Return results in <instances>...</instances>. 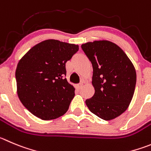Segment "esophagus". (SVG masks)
I'll use <instances>...</instances> for the list:
<instances>
[{
    "label": "esophagus",
    "mask_w": 151,
    "mask_h": 151,
    "mask_svg": "<svg viewBox=\"0 0 151 151\" xmlns=\"http://www.w3.org/2000/svg\"><path fill=\"white\" fill-rule=\"evenodd\" d=\"M83 85V83H80L77 84V88H79V89H80V88H82Z\"/></svg>",
    "instance_id": "34e87169"
}]
</instances>
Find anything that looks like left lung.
Returning <instances> with one entry per match:
<instances>
[{
  "mask_svg": "<svg viewBox=\"0 0 151 151\" xmlns=\"http://www.w3.org/2000/svg\"><path fill=\"white\" fill-rule=\"evenodd\" d=\"M93 67L95 95L86 101L92 113L105 121L126 111L134 94L136 73L120 47L109 41H95L81 45Z\"/></svg>",
  "mask_w": 151,
  "mask_h": 151,
  "instance_id": "8db88e82",
  "label": "left lung"
}]
</instances>
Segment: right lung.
<instances>
[{
	"instance_id": "obj_1",
	"label": "right lung",
	"mask_w": 151,
	"mask_h": 151,
	"mask_svg": "<svg viewBox=\"0 0 151 151\" xmlns=\"http://www.w3.org/2000/svg\"><path fill=\"white\" fill-rule=\"evenodd\" d=\"M78 50L74 44L48 39L32 47L18 62V98L35 116L51 120L68 111L75 93L65 78V63Z\"/></svg>"
}]
</instances>
